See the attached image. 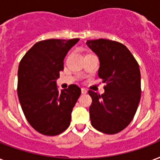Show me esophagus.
Wrapping results in <instances>:
<instances>
[{"label":"esophagus","instance_id":"34e87169","mask_svg":"<svg viewBox=\"0 0 160 160\" xmlns=\"http://www.w3.org/2000/svg\"><path fill=\"white\" fill-rule=\"evenodd\" d=\"M81 93L82 94H86L87 93V90L85 88H81Z\"/></svg>","mask_w":160,"mask_h":160}]
</instances>
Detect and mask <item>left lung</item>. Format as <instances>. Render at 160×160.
I'll list each match as a JSON object with an SVG mask.
<instances>
[{
    "instance_id": "obj_1",
    "label": "left lung",
    "mask_w": 160,
    "mask_h": 160,
    "mask_svg": "<svg viewBox=\"0 0 160 160\" xmlns=\"http://www.w3.org/2000/svg\"><path fill=\"white\" fill-rule=\"evenodd\" d=\"M86 44L99 57L98 75L105 83L104 94L88 91L91 125L104 133H118L128 126L139 104V65L121 42L100 38L87 40Z\"/></svg>"
}]
</instances>
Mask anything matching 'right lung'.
<instances>
[{
	"instance_id": "1",
	"label": "right lung",
	"mask_w": 160,
	"mask_h": 160,
	"mask_svg": "<svg viewBox=\"0 0 160 160\" xmlns=\"http://www.w3.org/2000/svg\"><path fill=\"white\" fill-rule=\"evenodd\" d=\"M79 38L47 39L36 42L21 59L18 94L29 124L39 133L55 136L70 124L71 112L81 90L70 85L59 92L56 80L64 69L68 51Z\"/></svg>"
}]
</instances>
